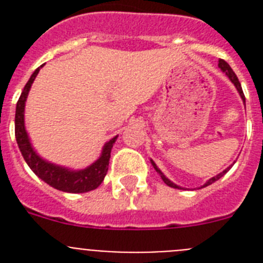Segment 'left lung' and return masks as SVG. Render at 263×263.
Returning a JSON list of instances; mask_svg holds the SVG:
<instances>
[{"mask_svg": "<svg viewBox=\"0 0 263 263\" xmlns=\"http://www.w3.org/2000/svg\"><path fill=\"white\" fill-rule=\"evenodd\" d=\"M218 68L221 69V71L224 72L225 75H227L228 78H229V80H231L232 83H233V84H234V87H236V89H237V92H238V93H240L241 99H242L243 104H245V96H243L242 88H241V84H240V81H238V78H237V76H236V73H234V72H233V69L231 68V66H229V64H228V63L225 62V60L220 59V60H218ZM150 162H152V164H153V167H154V170H155V171H157V173L159 174V176H160V178H162V180H163V182L166 183V184L168 185V187L178 188V190H185V188L180 187V185H178V184H175V183H174V182H171V180H170V179L167 178V176L164 175V174L162 173V171H160V170H159V167H158L157 164H155V162H154V160H153V159H150ZM232 166H233V164H232ZM232 166L227 167V168H225L224 171H222V173L217 174V175H216V176H213V178H211L210 180H206V182L204 183V184L201 185L200 188H204V187H206V185H210V184H212V183H215L216 180H218V179L221 178V176H224L225 174H227L228 171H229V170L232 168Z\"/></svg>", "mask_w": 263, "mask_h": 263, "instance_id": "obj_1", "label": "left lung"}]
</instances>
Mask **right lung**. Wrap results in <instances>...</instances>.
Listing matches in <instances>:
<instances>
[{
  "label": "right lung",
  "mask_w": 263,
  "mask_h": 263,
  "mask_svg": "<svg viewBox=\"0 0 263 263\" xmlns=\"http://www.w3.org/2000/svg\"><path fill=\"white\" fill-rule=\"evenodd\" d=\"M42 66L36 68L31 78L29 79V81L23 88L22 93H21L20 100H18L17 108H15V139H17L18 147L22 153L23 159L38 178H41L43 182L47 183L51 187L57 188L59 191L69 192V194H83V192L96 190L103 183L104 178L108 173L111 147L115 145L118 136L109 139L108 142L103 146L99 159L95 160L93 163L89 164L85 168L73 170L69 168V167L60 166V164H55L52 162L46 160L45 158H42L35 152V148L32 147L26 126H25L26 100L29 96L30 88H31Z\"/></svg>",
  "instance_id": "1"
}]
</instances>
